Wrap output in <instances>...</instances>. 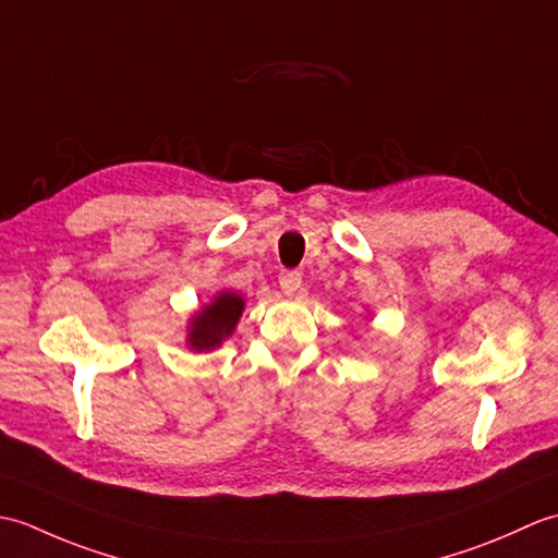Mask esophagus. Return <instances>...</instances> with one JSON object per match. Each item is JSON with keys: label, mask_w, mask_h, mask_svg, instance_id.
I'll return each instance as SVG.
<instances>
[{"label": "esophagus", "mask_w": 558, "mask_h": 558, "mask_svg": "<svg viewBox=\"0 0 558 558\" xmlns=\"http://www.w3.org/2000/svg\"><path fill=\"white\" fill-rule=\"evenodd\" d=\"M278 286L282 290V294H288V298H292V294H298V290L302 288V272H298V270L280 272Z\"/></svg>", "instance_id": "1"}]
</instances>
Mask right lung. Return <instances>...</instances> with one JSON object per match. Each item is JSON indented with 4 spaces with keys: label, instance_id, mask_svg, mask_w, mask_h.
Wrapping results in <instances>:
<instances>
[{
    "label": "right lung",
    "instance_id": "right-lung-1",
    "mask_svg": "<svg viewBox=\"0 0 558 558\" xmlns=\"http://www.w3.org/2000/svg\"><path fill=\"white\" fill-rule=\"evenodd\" d=\"M244 298L234 290H220L216 298L206 302L189 318L186 348L194 352H210L228 340L244 312Z\"/></svg>",
    "mask_w": 558,
    "mask_h": 558
}]
</instances>
